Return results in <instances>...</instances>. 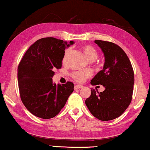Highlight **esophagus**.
I'll return each instance as SVG.
<instances>
[{"label": "esophagus", "instance_id": "1", "mask_svg": "<svg viewBox=\"0 0 150 150\" xmlns=\"http://www.w3.org/2000/svg\"><path fill=\"white\" fill-rule=\"evenodd\" d=\"M83 87V86L82 85H80V84H76V85L74 86V88L76 90V89H79V88H81Z\"/></svg>", "mask_w": 150, "mask_h": 150}]
</instances>
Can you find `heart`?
Listing matches in <instances>:
<instances>
[{"label":"heart","instance_id":"obj_1","mask_svg":"<svg viewBox=\"0 0 150 150\" xmlns=\"http://www.w3.org/2000/svg\"><path fill=\"white\" fill-rule=\"evenodd\" d=\"M70 49H68L65 51L64 57H63V62H66L69 57V55L70 53ZM82 52H83L85 57L90 62H94L97 59L98 57V53L97 50L93 47L89 46V45H86L82 47ZM91 74V71L89 70H82V71H74L71 76L72 78L76 81L79 82H84L87 78L90 77Z\"/></svg>","mask_w":150,"mask_h":150}]
</instances>
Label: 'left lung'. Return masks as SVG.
I'll return each instance as SVG.
<instances>
[{"label": "left lung", "instance_id": "8db88e82", "mask_svg": "<svg viewBox=\"0 0 150 150\" xmlns=\"http://www.w3.org/2000/svg\"><path fill=\"white\" fill-rule=\"evenodd\" d=\"M105 57L103 70L91 80L92 85L105 87L99 93L91 88L85 103L90 112L99 120L108 121L123 114L131 102L134 71L125 52L118 45L108 41L95 40Z\"/></svg>", "mask_w": 150, "mask_h": 150}]
</instances>
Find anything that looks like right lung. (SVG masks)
Returning <instances> with one entry per match:
<instances>
[{
	"label": "right lung",
	"mask_w": 150,
	"mask_h": 150,
	"mask_svg": "<svg viewBox=\"0 0 150 150\" xmlns=\"http://www.w3.org/2000/svg\"><path fill=\"white\" fill-rule=\"evenodd\" d=\"M53 37L36 40L18 66L17 80L21 101L30 113L49 119L59 114L74 91V84L53 82L54 70L62 68L65 49L73 45Z\"/></svg>",
	"instance_id": "obj_1"
}]
</instances>
